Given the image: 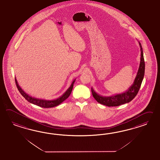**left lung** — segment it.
<instances>
[{"instance_id": "left-lung-1", "label": "left lung", "mask_w": 160, "mask_h": 160, "mask_svg": "<svg viewBox=\"0 0 160 160\" xmlns=\"http://www.w3.org/2000/svg\"><path fill=\"white\" fill-rule=\"evenodd\" d=\"M140 47L141 58L140 66L137 73L134 82L125 92L117 94L111 96H102L96 92L92 87V96L98 102L108 107L120 106L125 103H128L136 97L142 82L145 73V62L143 56L142 48L140 42H138Z\"/></svg>"}]
</instances>
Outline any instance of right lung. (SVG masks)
<instances>
[{
    "mask_svg": "<svg viewBox=\"0 0 160 160\" xmlns=\"http://www.w3.org/2000/svg\"><path fill=\"white\" fill-rule=\"evenodd\" d=\"M76 81V79H74L72 82V84L68 88V90L66 91V92L63 94V95L60 97H58V98L55 100H43V99H40V98H37L35 97H32L28 94L26 92H24V91L22 89V88L20 87L18 81L16 78H15V82L17 88L18 90L19 91L20 94L22 95V96L24 97V98L28 100L29 102L33 104L34 105L38 106L43 108H51V107H54L57 106L61 104L62 102H64L65 100H66L69 96L70 95L72 91L73 90V84Z\"/></svg>",
    "mask_w": 160,
    "mask_h": 160,
    "instance_id": "right-lung-1",
    "label": "right lung"
}]
</instances>
